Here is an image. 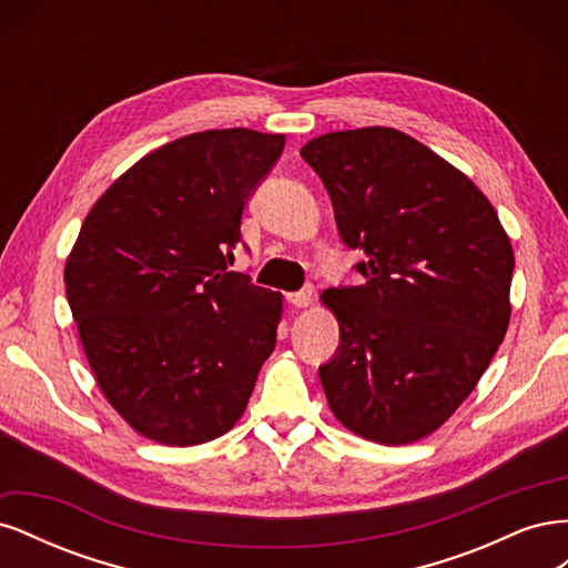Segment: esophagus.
<instances>
[{
	"label": "esophagus",
	"instance_id": "obj_1",
	"mask_svg": "<svg viewBox=\"0 0 568 568\" xmlns=\"http://www.w3.org/2000/svg\"><path fill=\"white\" fill-rule=\"evenodd\" d=\"M286 301L294 307H311L315 301V294L313 288H303V291H296V294H288Z\"/></svg>",
	"mask_w": 568,
	"mask_h": 568
}]
</instances>
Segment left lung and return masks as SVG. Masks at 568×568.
Returning <instances> with one entry per match:
<instances>
[{
    "instance_id": "left-lung-1",
    "label": "left lung",
    "mask_w": 568,
    "mask_h": 568,
    "mask_svg": "<svg viewBox=\"0 0 568 568\" xmlns=\"http://www.w3.org/2000/svg\"><path fill=\"white\" fill-rule=\"evenodd\" d=\"M329 192L359 286L326 288L341 343L320 382L334 417L384 445L434 434L467 400L507 334L514 251L484 192L393 128L301 149Z\"/></svg>"
}]
</instances>
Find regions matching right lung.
Returning a JSON list of instances; mask_svg holds the SVG:
<instances>
[{
  "label": "right lung",
  "instance_id": "right-lung-1",
  "mask_svg": "<svg viewBox=\"0 0 568 568\" xmlns=\"http://www.w3.org/2000/svg\"><path fill=\"white\" fill-rule=\"evenodd\" d=\"M284 134L205 130L146 153L84 217L65 296L94 379L136 434L209 443L244 415L282 294L230 272Z\"/></svg>",
  "mask_w": 568,
  "mask_h": 568
}]
</instances>
